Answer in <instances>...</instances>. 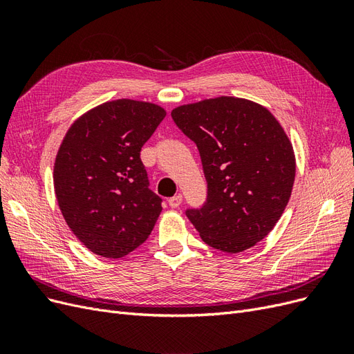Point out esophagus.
Masks as SVG:
<instances>
[{
  "mask_svg": "<svg viewBox=\"0 0 354 354\" xmlns=\"http://www.w3.org/2000/svg\"><path fill=\"white\" fill-rule=\"evenodd\" d=\"M181 202H183V195H180V194L168 199V203H169V207H171V208H177V207H180V203H181Z\"/></svg>",
  "mask_w": 354,
  "mask_h": 354,
  "instance_id": "esophagus-1",
  "label": "esophagus"
}]
</instances>
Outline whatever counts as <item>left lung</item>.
Segmentation results:
<instances>
[{
    "instance_id": "1",
    "label": "left lung",
    "mask_w": 354,
    "mask_h": 354,
    "mask_svg": "<svg viewBox=\"0 0 354 354\" xmlns=\"http://www.w3.org/2000/svg\"><path fill=\"white\" fill-rule=\"evenodd\" d=\"M199 149L207 203L189 209L202 241L238 254L269 234L291 198L295 155L273 113L248 99L220 95L171 111Z\"/></svg>"
}]
</instances>
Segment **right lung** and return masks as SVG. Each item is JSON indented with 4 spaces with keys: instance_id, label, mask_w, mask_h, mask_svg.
Listing matches in <instances>:
<instances>
[{
    "instance_id": "obj_1",
    "label": "right lung",
    "mask_w": 354,
    "mask_h": 354,
    "mask_svg": "<svg viewBox=\"0 0 354 354\" xmlns=\"http://www.w3.org/2000/svg\"><path fill=\"white\" fill-rule=\"evenodd\" d=\"M167 115L162 106L118 99L78 116L55 159L53 185L78 241L104 259H121L151 234L162 205L147 189L140 151Z\"/></svg>"
}]
</instances>
